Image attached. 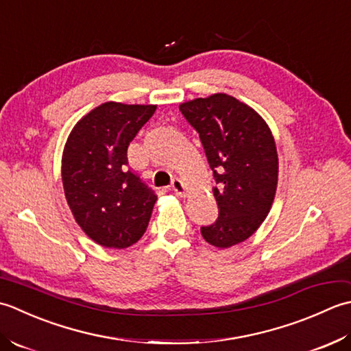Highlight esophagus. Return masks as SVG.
Masks as SVG:
<instances>
[{"instance_id": "esophagus-1", "label": "esophagus", "mask_w": 351, "mask_h": 351, "mask_svg": "<svg viewBox=\"0 0 351 351\" xmlns=\"http://www.w3.org/2000/svg\"><path fill=\"white\" fill-rule=\"evenodd\" d=\"M171 188H173L176 195H178V197L188 195V188H186V184L180 180V178H174L173 183H171Z\"/></svg>"}]
</instances>
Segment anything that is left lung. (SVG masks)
I'll return each instance as SVG.
<instances>
[{
	"mask_svg": "<svg viewBox=\"0 0 351 351\" xmlns=\"http://www.w3.org/2000/svg\"><path fill=\"white\" fill-rule=\"evenodd\" d=\"M195 128L215 177L219 217L202 227L210 245L228 248L248 239L273 206L278 157L268 124L248 104L232 95L213 94L180 104Z\"/></svg>",
	"mask_w": 351,
	"mask_h": 351,
	"instance_id": "obj_1",
	"label": "left lung"
}]
</instances>
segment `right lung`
Listing matches in <instances>:
<instances>
[{"mask_svg":"<svg viewBox=\"0 0 351 351\" xmlns=\"http://www.w3.org/2000/svg\"><path fill=\"white\" fill-rule=\"evenodd\" d=\"M154 104L107 101L78 121L62 154V182L77 224L98 245L127 248L145 233L157 197L128 169L127 148Z\"/></svg>","mask_w":351,"mask_h":351,"instance_id":"1","label":"right lung"}]
</instances>
